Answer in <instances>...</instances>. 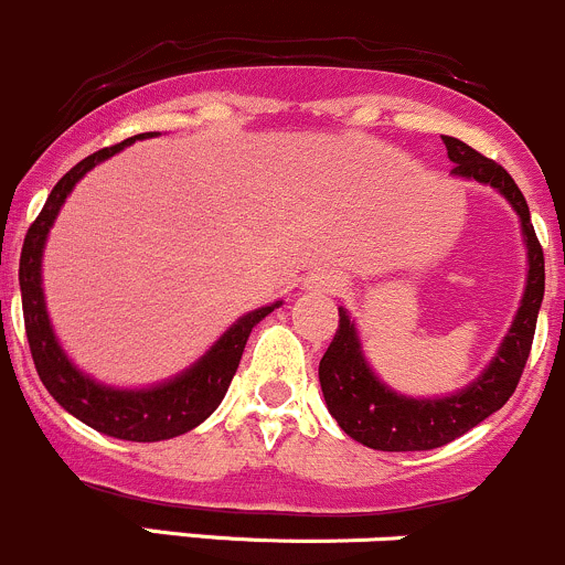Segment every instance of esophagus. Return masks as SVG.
<instances>
[{
	"instance_id": "esophagus-1",
	"label": "esophagus",
	"mask_w": 565,
	"mask_h": 565,
	"mask_svg": "<svg viewBox=\"0 0 565 565\" xmlns=\"http://www.w3.org/2000/svg\"><path fill=\"white\" fill-rule=\"evenodd\" d=\"M343 287H347V278H343L338 270H328V267H324V270H313L311 276L306 278L308 292L338 295Z\"/></svg>"
}]
</instances>
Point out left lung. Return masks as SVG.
<instances>
[{
	"mask_svg": "<svg viewBox=\"0 0 565 565\" xmlns=\"http://www.w3.org/2000/svg\"><path fill=\"white\" fill-rule=\"evenodd\" d=\"M441 140L447 146L449 162L455 164V178L495 189L518 213L527 254L525 289L512 328L503 335L495 358L487 362L484 371L471 384L438 397L403 395L384 384L362 352L358 322L349 317L347 308H338L341 319H338L335 338L319 362V384L328 412L341 425V430L379 452H425V449L444 447L495 414L518 387L544 300V252L533 233L531 211L518 183L501 164L473 151L462 140L449 135H441Z\"/></svg>",
	"mask_w": 565,
	"mask_h": 565,
	"instance_id": "left-lung-1",
	"label": "left lung"
}]
</instances>
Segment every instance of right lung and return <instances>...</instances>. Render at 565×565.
Listing matches in <instances>:
<instances>
[{
	"label": "right lung",
	"mask_w": 565,
	"mask_h": 565,
	"mask_svg": "<svg viewBox=\"0 0 565 565\" xmlns=\"http://www.w3.org/2000/svg\"><path fill=\"white\" fill-rule=\"evenodd\" d=\"M151 138L148 135H135L118 146L103 148L92 153L83 162L75 164L62 181L47 194L45 207L40 211L38 222L29 227L26 241H23L21 267H18V281H21L23 300V324H26L29 349H32L34 367L40 373V382L51 392L53 401L81 419L83 425L94 427L105 436L121 438V441H164L181 433L192 430L205 423L218 403L227 395L230 382H233L237 365H241L243 349H246L248 335L257 328L267 313L276 311L281 300L270 306L254 308L243 313L237 322L230 324L218 335V341L200 360H194L186 371L164 379V382L148 384V387H110V384L97 382L94 376L83 373L64 347L58 343L56 330H53L51 317L45 306L43 289V254L47 235H51L53 222L58 211L67 203L70 192L88 170L97 168L105 159L116 157L135 140Z\"/></svg>",
	"instance_id": "right-lung-1"
}]
</instances>
